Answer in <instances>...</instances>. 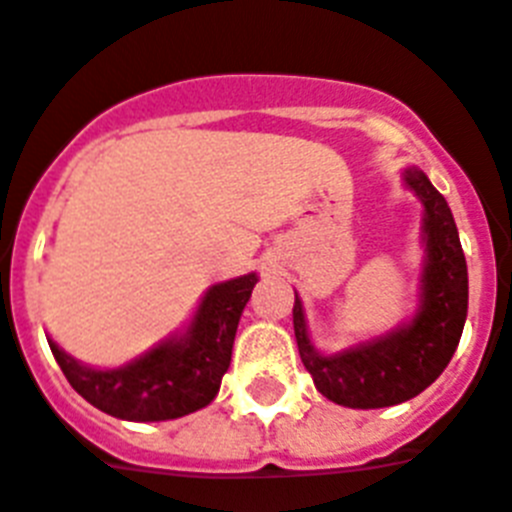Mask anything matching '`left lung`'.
Masks as SVG:
<instances>
[{
  "mask_svg": "<svg viewBox=\"0 0 512 512\" xmlns=\"http://www.w3.org/2000/svg\"><path fill=\"white\" fill-rule=\"evenodd\" d=\"M403 184L424 205L419 307L409 322L338 354H322L294 291V336L304 367L328 401L349 409H385L429 388L453 359L466 322L468 270L453 213L422 169H403Z\"/></svg>",
  "mask_w": 512,
  "mask_h": 512,
  "instance_id": "1",
  "label": "left lung"
}]
</instances>
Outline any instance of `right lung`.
I'll use <instances>...</instances> for the list:
<instances>
[{
	"label": "right lung",
	"instance_id": "1",
	"mask_svg": "<svg viewBox=\"0 0 512 512\" xmlns=\"http://www.w3.org/2000/svg\"><path fill=\"white\" fill-rule=\"evenodd\" d=\"M255 283L257 273H247L210 286L187 328L122 367H88L49 338L51 354L72 388L103 414L127 422L179 419L218 395Z\"/></svg>",
	"mask_w": 512,
	"mask_h": 512
}]
</instances>
